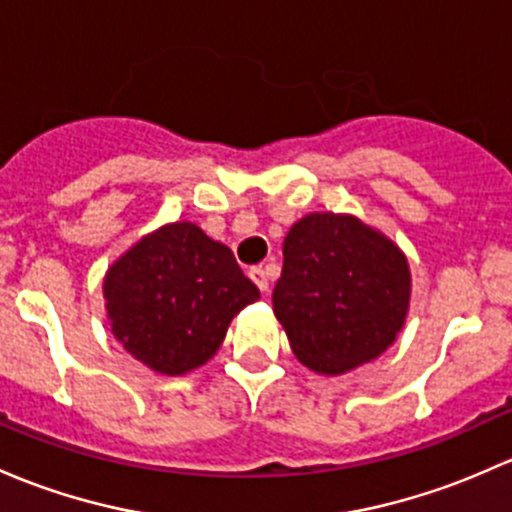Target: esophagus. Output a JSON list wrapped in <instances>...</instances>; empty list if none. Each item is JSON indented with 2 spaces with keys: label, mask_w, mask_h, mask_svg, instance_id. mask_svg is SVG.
Returning <instances> with one entry per match:
<instances>
[{
  "label": "esophagus",
  "mask_w": 512,
  "mask_h": 512,
  "mask_svg": "<svg viewBox=\"0 0 512 512\" xmlns=\"http://www.w3.org/2000/svg\"><path fill=\"white\" fill-rule=\"evenodd\" d=\"M247 274H250L252 282H255L257 287H260L262 294L270 292V279H267V272L262 270V267H250V272H247Z\"/></svg>",
  "instance_id": "obj_1"
}]
</instances>
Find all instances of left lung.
Instances as JSON below:
<instances>
[{
	"mask_svg": "<svg viewBox=\"0 0 512 512\" xmlns=\"http://www.w3.org/2000/svg\"><path fill=\"white\" fill-rule=\"evenodd\" d=\"M272 309L301 365L343 375L380 358L410 314L405 252L351 213H309L289 228Z\"/></svg>",
	"mask_w": 512,
	"mask_h": 512,
	"instance_id": "obj_1",
	"label": "left lung"
}]
</instances>
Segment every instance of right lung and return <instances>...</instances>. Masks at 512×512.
<instances>
[{
  "instance_id": "obj_1",
  "label": "right lung",
  "mask_w": 512,
  "mask_h": 512,
  "mask_svg": "<svg viewBox=\"0 0 512 512\" xmlns=\"http://www.w3.org/2000/svg\"><path fill=\"white\" fill-rule=\"evenodd\" d=\"M102 297L112 336L134 360L159 375H186L218 353L230 321L260 289L228 245L176 220L107 267Z\"/></svg>"
}]
</instances>
